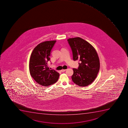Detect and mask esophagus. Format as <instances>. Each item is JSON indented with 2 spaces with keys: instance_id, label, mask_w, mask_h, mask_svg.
Listing matches in <instances>:
<instances>
[{
  "instance_id": "esophagus-1",
  "label": "esophagus",
  "mask_w": 128,
  "mask_h": 128,
  "mask_svg": "<svg viewBox=\"0 0 128 128\" xmlns=\"http://www.w3.org/2000/svg\"><path fill=\"white\" fill-rule=\"evenodd\" d=\"M66 69H62V70H61V71L62 72H64L65 70H66Z\"/></svg>"
}]
</instances>
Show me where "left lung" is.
I'll return each instance as SVG.
<instances>
[{"label":"left lung","mask_w":128,"mask_h":128,"mask_svg":"<svg viewBox=\"0 0 128 128\" xmlns=\"http://www.w3.org/2000/svg\"><path fill=\"white\" fill-rule=\"evenodd\" d=\"M72 51L74 61L79 60L78 68H73L72 81L80 86L91 84L99 72L100 62L96 49L90 43L77 37L67 40Z\"/></svg>","instance_id":"8db88e82"}]
</instances>
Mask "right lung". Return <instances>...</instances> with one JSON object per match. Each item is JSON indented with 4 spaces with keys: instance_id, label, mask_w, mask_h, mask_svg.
<instances>
[{
    "instance_id": "1",
    "label": "right lung",
    "mask_w": 128,
    "mask_h": 128,
    "mask_svg": "<svg viewBox=\"0 0 128 128\" xmlns=\"http://www.w3.org/2000/svg\"><path fill=\"white\" fill-rule=\"evenodd\" d=\"M56 41H45L39 44L34 48L29 61V71L31 77L37 84L48 86L58 80L59 74L48 67L50 52Z\"/></svg>"
}]
</instances>
